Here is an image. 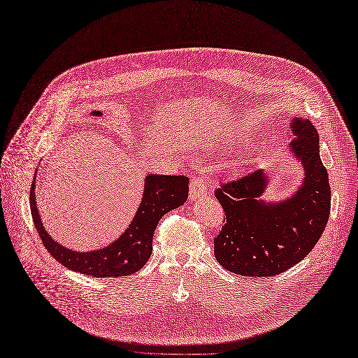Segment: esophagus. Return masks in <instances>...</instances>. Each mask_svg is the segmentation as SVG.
Segmentation results:
<instances>
[{"mask_svg":"<svg viewBox=\"0 0 358 358\" xmlns=\"http://www.w3.org/2000/svg\"><path fill=\"white\" fill-rule=\"evenodd\" d=\"M208 185L203 181L202 177H194L189 184V199L195 201L198 198H203L207 195Z\"/></svg>","mask_w":358,"mask_h":358,"instance_id":"34e87169","label":"esophagus"}]
</instances>
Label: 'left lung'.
Segmentation results:
<instances>
[{
	"mask_svg": "<svg viewBox=\"0 0 358 358\" xmlns=\"http://www.w3.org/2000/svg\"><path fill=\"white\" fill-rule=\"evenodd\" d=\"M290 155L303 169L299 188L279 201L262 198L271 176L255 169L222 184L215 196L227 222L214 239L218 264L236 275H279L304 259L319 242L330 214L329 174L320 159L319 133L308 119L290 122Z\"/></svg>",
	"mask_w": 358,
	"mask_h": 358,
	"instance_id": "1",
	"label": "left lung"
}]
</instances>
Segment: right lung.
Returning <instances> with one entry per match:
<instances>
[{"mask_svg": "<svg viewBox=\"0 0 358 358\" xmlns=\"http://www.w3.org/2000/svg\"><path fill=\"white\" fill-rule=\"evenodd\" d=\"M90 115L101 116V112L93 110ZM35 180L34 176L29 206L35 228L45 248L65 268L94 278H119L138 272L151 255L152 235L159 221L187 201L189 182L184 176L147 174L140 206L126 231L103 248L79 252L65 248L46 232L36 206Z\"/></svg>", "mask_w": 358, "mask_h": 358, "instance_id": "right-lung-1", "label": "right lung"}]
</instances>
